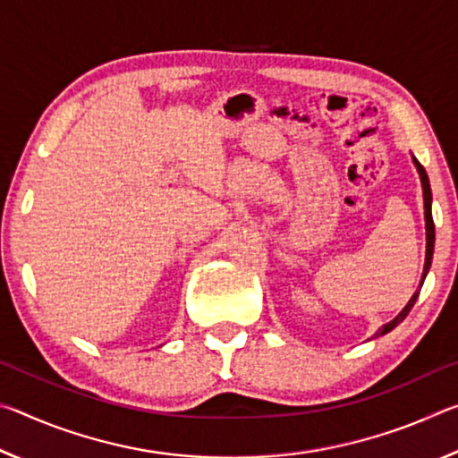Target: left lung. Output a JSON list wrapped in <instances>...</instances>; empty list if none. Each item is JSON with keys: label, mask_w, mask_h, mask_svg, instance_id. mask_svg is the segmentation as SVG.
<instances>
[{"label": "left lung", "mask_w": 458, "mask_h": 458, "mask_svg": "<svg viewBox=\"0 0 458 458\" xmlns=\"http://www.w3.org/2000/svg\"><path fill=\"white\" fill-rule=\"evenodd\" d=\"M412 161H414V165H416V172H418V175H420V183H422V198H424V220H426V259H424V273H422L420 286H418V291L412 294V297H410V301L406 303V307L402 309V311H400L396 317H394V319H392L390 323L382 325V327H379V329L376 331V337H379V335H386L387 331H392L394 327H396L398 323H402V321L406 319V315L410 313V309H412V307H414V303H416L418 293H420L424 278H426V275H428L430 265H432V252H434V222H432V191H430V182H428V175H426V172H424V167H422L420 164H418V159L414 157V155H412Z\"/></svg>", "instance_id": "left-lung-1"}]
</instances>
